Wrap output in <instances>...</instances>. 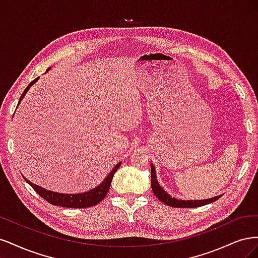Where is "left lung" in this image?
I'll list each match as a JSON object with an SVG mask.
<instances>
[{"label":"left lung","instance_id":"1","mask_svg":"<svg viewBox=\"0 0 258 258\" xmlns=\"http://www.w3.org/2000/svg\"><path fill=\"white\" fill-rule=\"evenodd\" d=\"M151 183H152V189H153V192L155 194V196L157 197L162 204H165L169 207H173V208H198L201 206L212 204V202L216 201L218 198L222 197V195H220V196H216L210 199H204V200H178L176 198H172V196H170L168 192H166L160 187L157 181V177H156L155 167L152 165V163H151Z\"/></svg>","mask_w":258,"mask_h":258}]
</instances>
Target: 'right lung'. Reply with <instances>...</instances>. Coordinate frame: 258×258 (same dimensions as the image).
<instances>
[{
    "instance_id": "1",
    "label": "right lung",
    "mask_w": 258,
    "mask_h": 258,
    "mask_svg": "<svg viewBox=\"0 0 258 258\" xmlns=\"http://www.w3.org/2000/svg\"><path fill=\"white\" fill-rule=\"evenodd\" d=\"M50 69V68H49ZM49 69H47V71ZM38 80V77L34 81L31 82L29 84L28 87L23 91V93L21 95L18 104L21 102V100L25 97V95L27 93V91L30 89V87L32 85H34L36 83V81ZM121 165V162L117 163V165L113 168V170L111 171L110 173L107 174V176L104 178V181L101 183L99 186H97L96 188H93L91 190L85 191L82 194H60V192H54L51 190H47L43 188V187L38 186L33 184L32 182H30L29 179H27L25 177L26 181L28 182V184L32 187V188L40 195L41 197H43L46 201H48L50 205L52 206H59V207H63V208H76V209H82V208H89V207H93L98 205L99 202L102 201L105 196L108 192V189H110V186L112 183L113 176L115 174V172L117 171Z\"/></svg>"
}]
</instances>
